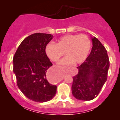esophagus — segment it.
I'll use <instances>...</instances> for the list:
<instances>
[{
    "mask_svg": "<svg viewBox=\"0 0 120 120\" xmlns=\"http://www.w3.org/2000/svg\"><path fill=\"white\" fill-rule=\"evenodd\" d=\"M47 79H48V81L51 82H54L56 81L55 78H54V76H53V72H52L51 71H49V72L47 73L46 74Z\"/></svg>",
    "mask_w": 120,
    "mask_h": 120,
    "instance_id": "esophagus-1",
    "label": "esophagus"
}]
</instances>
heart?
Masks as SVG:
<instances>
[{"label":"heart","instance_id":"b5f03b06","mask_svg":"<svg viewBox=\"0 0 120 120\" xmlns=\"http://www.w3.org/2000/svg\"><path fill=\"white\" fill-rule=\"evenodd\" d=\"M92 43L85 34H67L57 39L56 44L50 43L46 46L45 52L48 57L57 62L64 54L67 57L59 63L60 65L82 63L88 57Z\"/></svg>","mask_w":120,"mask_h":120}]
</instances>
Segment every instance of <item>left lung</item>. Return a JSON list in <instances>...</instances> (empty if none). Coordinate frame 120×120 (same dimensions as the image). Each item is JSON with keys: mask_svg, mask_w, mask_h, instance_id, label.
<instances>
[{"mask_svg": "<svg viewBox=\"0 0 120 120\" xmlns=\"http://www.w3.org/2000/svg\"><path fill=\"white\" fill-rule=\"evenodd\" d=\"M93 46L85 61L78 66L73 77L72 93L77 99L91 100L99 95L107 81L110 61L107 50L96 38H92Z\"/></svg>", "mask_w": 120, "mask_h": 120, "instance_id": "left-lung-1", "label": "left lung"}]
</instances>
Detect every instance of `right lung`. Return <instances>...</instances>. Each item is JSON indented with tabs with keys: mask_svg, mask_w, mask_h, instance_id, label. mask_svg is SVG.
Segmentation results:
<instances>
[{
	"mask_svg": "<svg viewBox=\"0 0 120 120\" xmlns=\"http://www.w3.org/2000/svg\"><path fill=\"white\" fill-rule=\"evenodd\" d=\"M52 38L49 34H33L23 40L13 57L18 87L26 98L37 102L49 101L56 94L57 86L50 84L46 77L53 64L45 48Z\"/></svg>",
	"mask_w": 120,
	"mask_h": 120,
	"instance_id": "right-lung-1",
	"label": "right lung"
}]
</instances>
